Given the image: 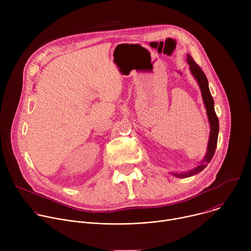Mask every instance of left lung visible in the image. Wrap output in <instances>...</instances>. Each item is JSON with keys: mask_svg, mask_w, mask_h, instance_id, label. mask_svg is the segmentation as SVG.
Returning a JSON list of instances; mask_svg holds the SVG:
<instances>
[{"mask_svg": "<svg viewBox=\"0 0 251 251\" xmlns=\"http://www.w3.org/2000/svg\"><path fill=\"white\" fill-rule=\"evenodd\" d=\"M188 63L190 65V69L192 71L193 75L195 76V78L197 79L201 91V96H202V100L204 103V106L206 108V113H207V117H208V121L210 124V133H209V140H208V144H207V153L206 156L204 158V160L201 162V164L200 166H198L197 168L187 172V173H174L173 175L178 177H188L194 175L199 174L200 172H201L206 166L207 163L210 162V160L212 159L214 152H216L217 149V144H218V136H219V130H220V123H219V118L217 116L216 111H214V107H213V98L210 94L209 88H208V82H207V78L205 76V75L203 74V71L201 70V68L196 63V61L193 59V57L188 54L187 57Z\"/></svg>", "mask_w": 251, "mask_h": 251, "instance_id": "8db88e82", "label": "left lung"}]
</instances>
